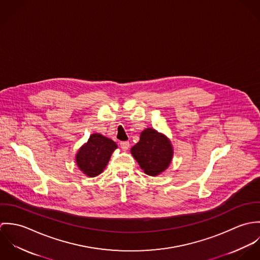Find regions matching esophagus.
<instances>
[{"mask_svg":"<svg viewBox=\"0 0 260 260\" xmlns=\"http://www.w3.org/2000/svg\"><path fill=\"white\" fill-rule=\"evenodd\" d=\"M129 146H130V143L128 141H123V142L120 143V147L122 148L123 151H127L128 148H129Z\"/></svg>","mask_w":260,"mask_h":260,"instance_id":"esophagus-1","label":"esophagus"}]
</instances>
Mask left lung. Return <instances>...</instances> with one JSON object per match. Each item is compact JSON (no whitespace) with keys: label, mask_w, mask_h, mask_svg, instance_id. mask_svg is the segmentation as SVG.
<instances>
[{"label":"left lung","mask_w":260,"mask_h":260,"mask_svg":"<svg viewBox=\"0 0 260 260\" xmlns=\"http://www.w3.org/2000/svg\"><path fill=\"white\" fill-rule=\"evenodd\" d=\"M131 153L143 171L151 176L167 169L173 155L170 141L151 128L141 133L139 142L132 147Z\"/></svg>","instance_id":"obj_1"}]
</instances>
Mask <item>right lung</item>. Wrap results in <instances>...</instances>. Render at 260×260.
Returning <instances> with one entry per match:
<instances>
[{"label": "right lung", "mask_w": 260, "mask_h": 260, "mask_svg": "<svg viewBox=\"0 0 260 260\" xmlns=\"http://www.w3.org/2000/svg\"><path fill=\"white\" fill-rule=\"evenodd\" d=\"M117 144L101 134H92L84 146L78 151L76 162L84 174L95 177L103 172Z\"/></svg>", "instance_id": "obj_1"}]
</instances>
